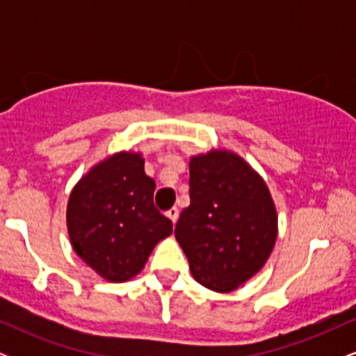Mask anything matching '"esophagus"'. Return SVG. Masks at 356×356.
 <instances>
[{
  "label": "esophagus",
  "mask_w": 356,
  "mask_h": 356,
  "mask_svg": "<svg viewBox=\"0 0 356 356\" xmlns=\"http://www.w3.org/2000/svg\"><path fill=\"white\" fill-rule=\"evenodd\" d=\"M167 218L172 220V224L177 222V219H179V209H177V207H172V209L167 211Z\"/></svg>",
  "instance_id": "esophagus-1"
}]
</instances>
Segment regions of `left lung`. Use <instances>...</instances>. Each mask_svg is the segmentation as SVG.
<instances>
[{"mask_svg": "<svg viewBox=\"0 0 356 356\" xmlns=\"http://www.w3.org/2000/svg\"><path fill=\"white\" fill-rule=\"evenodd\" d=\"M191 204L175 239L195 281L227 293L254 276L271 254L277 218L266 184L239 155H197L189 164Z\"/></svg>", "mask_w": 356, "mask_h": 356, "instance_id": "left-lung-1", "label": "left lung"}]
</instances>
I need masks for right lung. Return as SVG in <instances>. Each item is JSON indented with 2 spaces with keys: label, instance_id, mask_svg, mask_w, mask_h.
Instances as JSON below:
<instances>
[{
  "label": "right lung",
  "instance_id": "obj_1",
  "mask_svg": "<svg viewBox=\"0 0 356 356\" xmlns=\"http://www.w3.org/2000/svg\"><path fill=\"white\" fill-rule=\"evenodd\" d=\"M155 182L140 154L120 152L97 164L72 191L67 209L73 249L113 283L140 273L172 220L154 206Z\"/></svg>",
  "mask_w": 356,
  "mask_h": 356
}]
</instances>
